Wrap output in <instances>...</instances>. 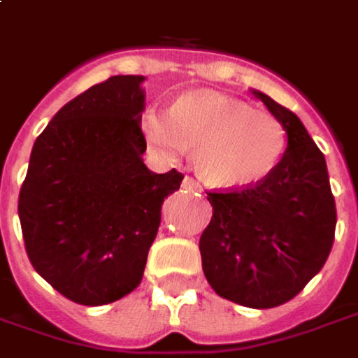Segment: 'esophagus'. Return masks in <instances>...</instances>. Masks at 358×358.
<instances>
[{"instance_id": "34e87169", "label": "esophagus", "mask_w": 358, "mask_h": 358, "mask_svg": "<svg viewBox=\"0 0 358 358\" xmlns=\"http://www.w3.org/2000/svg\"><path fill=\"white\" fill-rule=\"evenodd\" d=\"M182 188L190 192H202V186H200L194 178H190V176H186V178L182 180Z\"/></svg>"}]
</instances>
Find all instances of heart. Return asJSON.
<instances>
[{
	"label": "heart",
	"mask_w": 358,
	"mask_h": 358,
	"mask_svg": "<svg viewBox=\"0 0 358 358\" xmlns=\"http://www.w3.org/2000/svg\"><path fill=\"white\" fill-rule=\"evenodd\" d=\"M138 129L148 150L162 160H178L194 148L198 174L208 184L229 190L269 178L287 144L278 118L214 91L180 94L170 110L146 106Z\"/></svg>",
	"instance_id": "heart-1"
}]
</instances>
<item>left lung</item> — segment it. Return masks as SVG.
<instances>
[{
  "label": "left lung",
  "instance_id": "1",
  "mask_svg": "<svg viewBox=\"0 0 358 358\" xmlns=\"http://www.w3.org/2000/svg\"><path fill=\"white\" fill-rule=\"evenodd\" d=\"M287 132V148L264 182L208 192L214 214L200 238L202 269L220 297L269 309L293 299L321 271L337 210L327 162L289 108L252 91Z\"/></svg>",
  "mask_w": 358,
  "mask_h": 358
}]
</instances>
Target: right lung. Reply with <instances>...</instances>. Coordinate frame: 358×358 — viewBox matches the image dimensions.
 I'll list each match as a JSON object with an SVG mask.
<instances>
[{
    "instance_id": "add662e5",
    "label": "right lung",
    "mask_w": 358,
    "mask_h": 358,
    "mask_svg": "<svg viewBox=\"0 0 358 358\" xmlns=\"http://www.w3.org/2000/svg\"><path fill=\"white\" fill-rule=\"evenodd\" d=\"M144 77L117 75L69 101L33 144L19 222L35 271L80 305L138 287L178 170L150 172L138 129Z\"/></svg>"
}]
</instances>
